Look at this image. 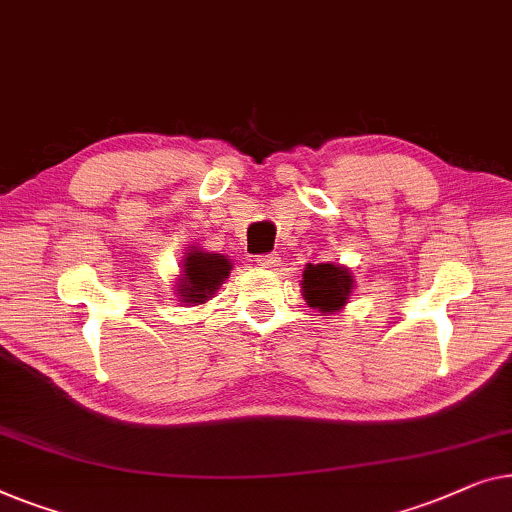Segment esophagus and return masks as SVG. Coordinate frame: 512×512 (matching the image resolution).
Listing matches in <instances>:
<instances>
[{
    "instance_id": "1",
    "label": "esophagus",
    "mask_w": 512,
    "mask_h": 512,
    "mask_svg": "<svg viewBox=\"0 0 512 512\" xmlns=\"http://www.w3.org/2000/svg\"><path fill=\"white\" fill-rule=\"evenodd\" d=\"M257 266H262V269H276L280 264V257L278 255H257L255 257Z\"/></svg>"
}]
</instances>
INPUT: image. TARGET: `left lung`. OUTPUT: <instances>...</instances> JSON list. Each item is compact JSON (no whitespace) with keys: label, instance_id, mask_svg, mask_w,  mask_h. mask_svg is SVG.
Returning <instances> with one entry per match:
<instances>
[{"label":"left lung","instance_id":"1","mask_svg":"<svg viewBox=\"0 0 512 512\" xmlns=\"http://www.w3.org/2000/svg\"><path fill=\"white\" fill-rule=\"evenodd\" d=\"M355 278L341 264H308L301 280L306 304L320 313H336L348 304Z\"/></svg>","mask_w":512,"mask_h":512}]
</instances>
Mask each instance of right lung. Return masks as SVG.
<instances>
[{"label":"right lung","instance_id":"obj_1","mask_svg":"<svg viewBox=\"0 0 512 512\" xmlns=\"http://www.w3.org/2000/svg\"><path fill=\"white\" fill-rule=\"evenodd\" d=\"M232 271V262L225 255L204 253L192 248L185 253L181 278L176 283V294L183 304H204L222 285Z\"/></svg>","mask_w":512,"mask_h":512}]
</instances>
